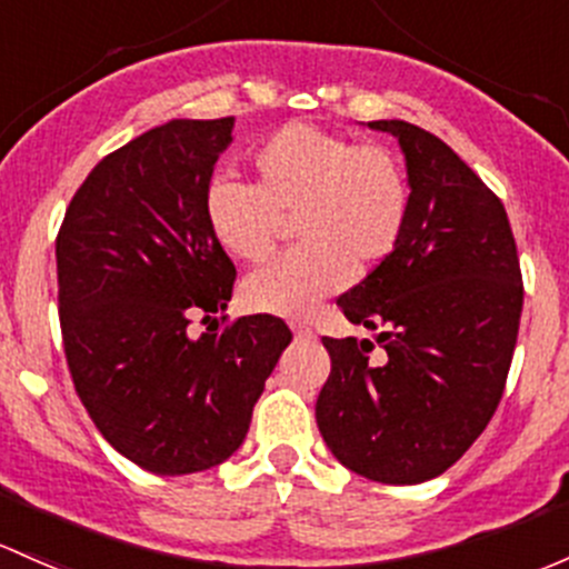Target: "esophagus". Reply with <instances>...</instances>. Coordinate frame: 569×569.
<instances>
[{
	"instance_id": "obj_1",
	"label": "esophagus",
	"mask_w": 569,
	"mask_h": 569,
	"mask_svg": "<svg viewBox=\"0 0 569 569\" xmlns=\"http://www.w3.org/2000/svg\"><path fill=\"white\" fill-rule=\"evenodd\" d=\"M291 330H295V335L300 340H310L313 338V330H310V327H305V325H291Z\"/></svg>"
}]
</instances>
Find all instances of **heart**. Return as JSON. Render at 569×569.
I'll list each match as a JSON object with an SVG mask.
<instances>
[{"label":"heart","instance_id":"1","mask_svg":"<svg viewBox=\"0 0 569 569\" xmlns=\"http://www.w3.org/2000/svg\"><path fill=\"white\" fill-rule=\"evenodd\" d=\"M250 166L253 188H207L204 218L214 242L231 259L261 264L274 253L283 218L295 220L302 242L244 280L248 308L310 313L349 283L351 267L381 264L403 234L409 190L398 158L381 143L295 122L261 141Z\"/></svg>","mask_w":569,"mask_h":569}]
</instances>
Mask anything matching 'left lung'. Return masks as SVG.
<instances>
[{
	"label": "left lung",
	"instance_id": "obj_1",
	"mask_svg": "<svg viewBox=\"0 0 569 569\" xmlns=\"http://www.w3.org/2000/svg\"><path fill=\"white\" fill-rule=\"evenodd\" d=\"M398 139L409 212L398 244L338 300L368 338H321L332 370L316 422L332 456L368 480L445 475L486 430L505 392L523 283L505 207L463 160L403 119L368 122Z\"/></svg>",
	"mask_w": 569,
	"mask_h": 569
}]
</instances>
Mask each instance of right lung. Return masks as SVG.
Instances as JSON below:
<instances>
[{"label": "right lung", "mask_w": 569, "mask_h": 569, "mask_svg": "<svg viewBox=\"0 0 569 569\" xmlns=\"http://www.w3.org/2000/svg\"><path fill=\"white\" fill-rule=\"evenodd\" d=\"M234 117L171 119L106 154L57 237L59 325L83 409L117 452L152 475H193L239 450L264 381L291 343L274 316L223 313L237 269L204 196Z\"/></svg>", "instance_id": "1"}]
</instances>
